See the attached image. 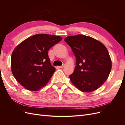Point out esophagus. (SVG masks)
<instances>
[{
    "label": "esophagus",
    "mask_w": 125,
    "mask_h": 125,
    "mask_svg": "<svg viewBox=\"0 0 125 125\" xmlns=\"http://www.w3.org/2000/svg\"><path fill=\"white\" fill-rule=\"evenodd\" d=\"M65 65H62V66H59L58 67H59V68H64V67H65Z\"/></svg>",
    "instance_id": "34e87169"
}]
</instances>
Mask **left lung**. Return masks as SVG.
I'll list each match as a JSON object with an SVG mask.
<instances>
[{"mask_svg": "<svg viewBox=\"0 0 125 125\" xmlns=\"http://www.w3.org/2000/svg\"><path fill=\"white\" fill-rule=\"evenodd\" d=\"M76 58V66L70 81L84 92L94 91L107 80L112 69V60L104 45L91 37L81 34L64 39Z\"/></svg>", "mask_w": 125, "mask_h": 125, "instance_id": "left-lung-1", "label": "left lung"}]
</instances>
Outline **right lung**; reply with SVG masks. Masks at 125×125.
Listing matches in <instances>:
<instances>
[{"mask_svg": "<svg viewBox=\"0 0 125 125\" xmlns=\"http://www.w3.org/2000/svg\"><path fill=\"white\" fill-rule=\"evenodd\" d=\"M62 39L59 36L38 34L22 41L14 49L11 57V71L21 85L35 91L46 85L55 71L48 51Z\"/></svg>", "mask_w": 125, "mask_h": 125, "instance_id": "add662e5", "label": "right lung"}]
</instances>
